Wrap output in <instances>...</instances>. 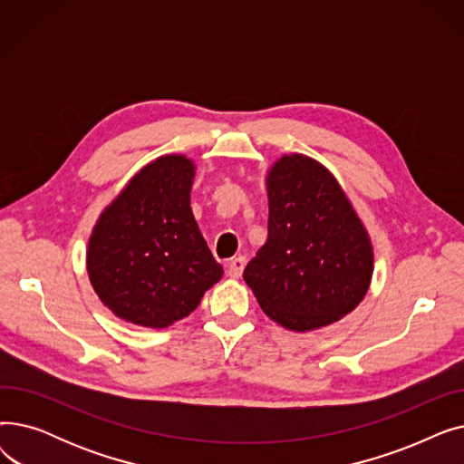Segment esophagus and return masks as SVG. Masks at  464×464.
I'll return each instance as SVG.
<instances>
[{
	"instance_id": "1",
	"label": "esophagus",
	"mask_w": 464,
	"mask_h": 464,
	"mask_svg": "<svg viewBox=\"0 0 464 464\" xmlns=\"http://www.w3.org/2000/svg\"><path fill=\"white\" fill-rule=\"evenodd\" d=\"M245 265H246V259L242 257V256L229 259V263H227V275L231 278H238L242 275V271H245Z\"/></svg>"
}]
</instances>
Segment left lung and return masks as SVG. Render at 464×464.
I'll return each mask as SVG.
<instances>
[{
  "label": "left lung",
  "mask_w": 464,
  "mask_h": 464,
  "mask_svg": "<svg viewBox=\"0 0 464 464\" xmlns=\"http://www.w3.org/2000/svg\"><path fill=\"white\" fill-rule=\"evenodd\" d=\"M269 235L245 280L276 324L291 331L329 325L352 312L372 276V246L329 170L284 156L266 179Z\"/></svg>",
  "instance_id": "left-lung-1"
}]
</instances>
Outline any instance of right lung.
<instances>
[{
	"label": "right lung",
	"mask_w": 464,
	"mask_h": 464,
	"mask_svg": "<svg viewBox=\"0 0 464 464\" xmlns=\"http://www.w3.org/2000/svg\"><path fill=\"white\" fill-rule=\"evenodd\" d=\"M191 180L188 158L163 156L137 173L97 222L88 275L118 318L167 327L222 278L189 207Z\"/></svg>",
	"instance_id": "obj_1"
}]
</instances>
